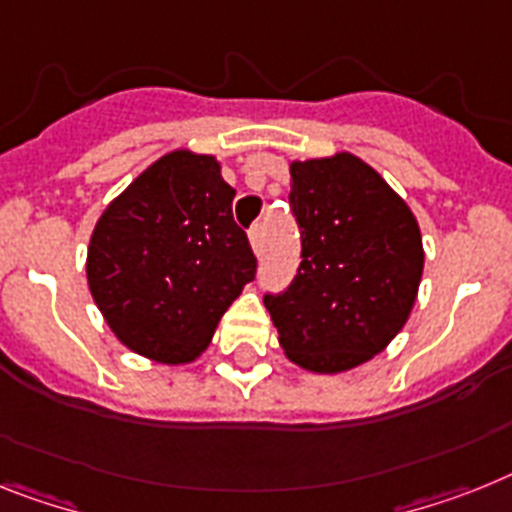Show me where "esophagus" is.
Masks as SVG:
<instances>
[{"label": "esophagus", "mask_w": 512, "mask_h": 512, "mask_svg": "<svg viewBox=\"0 0 512 512\" xmlns=\"http://www.w3.org/2000/svg\"><path fill=\"white\" fill-rule=\"evenodd\" d=\"M248 240H251L253 253L259 256L261 248H264V225H253L251 232H248Z\"/></svg>", "instance_id": "esophagus-1"}]
</instances>
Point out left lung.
Instances as JSON below:
<instances>
[{
  "instance_id": "8db88e82",
  "label": "left lung",
  "mask_w": 512,
  "mask_h": 512,
  "mask_svg": "<svg viewBox=\"0 0 512 512\" xmlns=\"http://www.w3.org/2000/svg\"><path fill=\"white\" fill-rule=\"evenodd\" d=\"M303 240L298 277L264 306L285 356L342 374L382 353L416 303L424 243L411 206L350 151L290 162Z\"/></svg>"
}]
</instances>
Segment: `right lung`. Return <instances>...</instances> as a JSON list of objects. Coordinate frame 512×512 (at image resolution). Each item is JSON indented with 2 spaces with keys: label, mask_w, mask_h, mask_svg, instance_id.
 I'll list each match as a JSON object with an SVG mask.
<instances>
[{
  "label": "right lung",
  "mask_w": 512,
  "mask_h": 512,
  "mask_svg": "<svg viewBox=\"0 0 512 512\" xmlns=\"http://www.w3.org/2000/svg\"><path fill=\"white\" fill-rule=\"evenodd\" d=\"M235 190L211 154L159 156L101 211L86 280L114 337L164 366L193 363L256 274Z\"/></svg>",
  "instance_id": "add662e5"
}]
</instances>
